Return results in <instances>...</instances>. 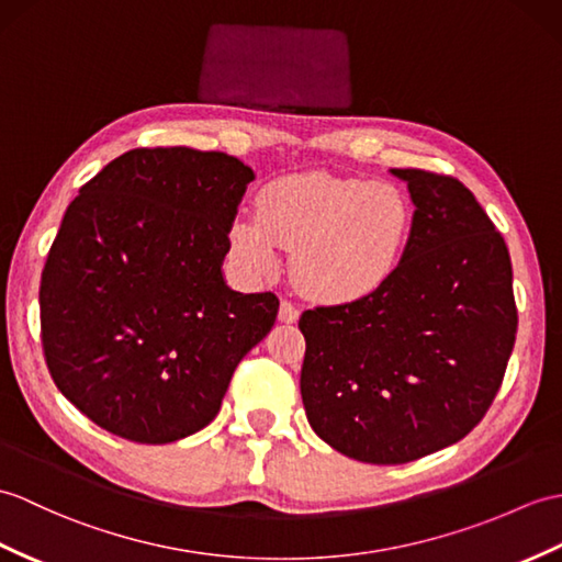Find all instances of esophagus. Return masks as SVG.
I'll list each match as a JSON object with an SVG mask.
<instances>
[{"instance_id": "1", "label": "esophagus", "mask_w": 562, "mask_h": 562, "mask_svg": "<svg viewBox=\"0 0 562 562\" xmlns=\"http://www.w3.org/2000/svg\"><path fill=\"white\" fill-rule=\"evenodd\" d=\"M280 321L282 323H296L299 321V308L294 302H290V299H282L280 304Z\"/></svg>"}]
</instances>
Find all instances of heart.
Wrapping results in <instances>:
<instances>
[{"label": "heart", "instance_id": "1", "mask_svg": "<svg viewBox=\"0 0 562 562\" xmlns=\"http://www.w3.org/2000/svg\"><path fill=\"white\" fill-rule=\"evenodd\" d=\"M412 203L390 181L294 175L258 195L256 217L232 225V249L254 272L278 268L292 251L294 280L321 302L373 294L393 276L407 244Z\"/></svg>", "mask_w": 562, "mask_h": 562}]
</instances>
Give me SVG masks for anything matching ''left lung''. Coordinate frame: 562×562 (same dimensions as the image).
Masks as SVG:
<instances>
[{
	"label": "left lung",
	"instance_id": "left-lung-1",
	"mask_svg": "<svg viewBox=\"0 0 562 562\" xmlns=\"http://www.w3.org/2000/svg\"><path fill=\"white\" fill-rule=\"evenodd\" d=\"M393 175L414 201L400 266L373 294L299 318L308 424L369 464L462 440L501 390L517 335L510 254L474 193L448 175Z\"/></svg>",
	"mask_w": 562,
	"mask_h": 562
}]
</instances>
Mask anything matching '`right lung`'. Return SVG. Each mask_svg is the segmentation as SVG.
Returning a JSON list of instances; mask_svg holds the SVG:
<instances>
[{
	"instance_id": "right-lung-1",
	"label": "right lung",
	"mask_w": 562,
	"mask_h": 562,
	"mask_svg": "<svg viewBox=\"0 0 562 562\" xmlns=\"http://www.w3.org/2000/svg\"><path fill=\"white\" fill-rule=\"evenodd\" d=\"M251 179L227 153L134 148L69 203L41 278V337L52 381L100 428L146 446L195 434L276 325V294L222 278Z\"/></svg>"
}]
</instances>
